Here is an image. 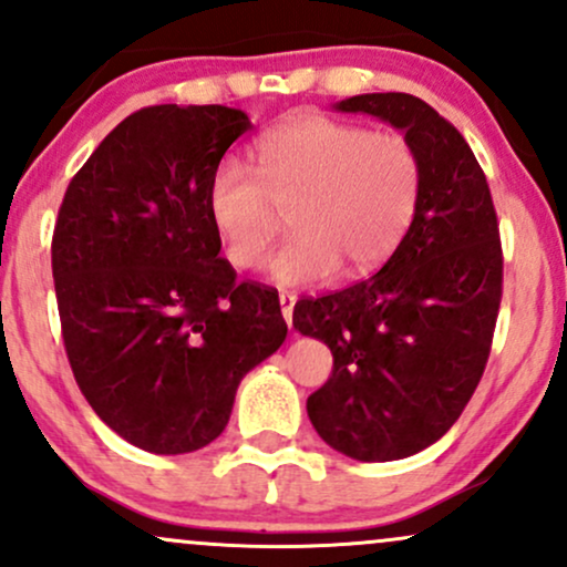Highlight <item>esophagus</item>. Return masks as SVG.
Wrapping results in <instances>:
<instances>
[{"label":"esophagus","instance_id":"34e87169","mask_svg":"<svg viewBox=\"0 0 567 567\" xmlns=\"http://www.w3.org/2000/svg\"><path fill=\"white\" fill-rule=\"evenodd\" d=\"M279 306H282L285 322L292 324V306H296V296H292V292H279Z\"/></svg>","mask_w":567,"mask_h":567}]
</instances>
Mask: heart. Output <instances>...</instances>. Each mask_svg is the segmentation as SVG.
<instances>
[{
	"label": "heart",
	"mask_w": 567,
	"mask_h": 567,
	"mask_svg": "<svg viewBox=\"0 0 567 567\" xmlns=\"http://www.w3.org/2000/svg\"><path fill=\"white\" fill-rule=\"evenodd\" d=\"M258 175L218 162L207 181V216L234 269L261 266L290 213L296 234L271 258L279 285L360 277L402 243L421 199V159L402 133H370L328 114H303L264 135Z\"/></svg>",
	"instance_id": "heart-1"
}]
</instances>
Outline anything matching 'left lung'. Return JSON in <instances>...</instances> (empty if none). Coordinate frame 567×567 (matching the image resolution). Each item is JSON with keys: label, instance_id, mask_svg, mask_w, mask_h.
Wrapping results in <instances>:
<instances>
[{"label": "left lung", "instance_id": "obj_1", "mask_svg": "<svg viewBox=\"0 0 567 567\" xmlns=\"http://www.w3.org/2000/svg\"><path fill=\"white\" fill-rule=\"evenodd\" d=\"M336 109L405 133L421 159V199L373 277L292 309L296 330L333 351V375L306 410L338 453L396 461L437 442L483 379L504 282L498 218L470 143L426 101L368 93Z\"/></svg>", "mask_w": 567, "mask_h": 567}]
</instances>
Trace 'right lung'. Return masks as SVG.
Here are the masks:
<instances>
[{
	"label": "right lung",
	"instance_id": "add662e5",
	"mask_svg": "<svg viewBox=\"0 0 567 567\" xmlns=\"http://www.w3.org/2000/svg\"><path fill=\"white\" fill-rule=\"evenodd\" d=\"M250 127L229 106L141 109L63 194L53 279L69 365L103 424L141 451L210 445L247 370L288 336L277 290L237 282L207 216V181Z\"/></svg>",
	"mask_w": 567,
	"mask_h": 567
}]
</instances>
